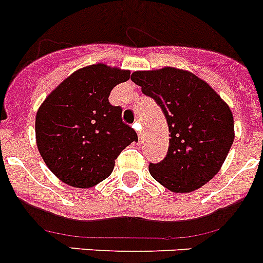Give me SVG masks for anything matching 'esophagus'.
Segmentation results:
<instances>
[{
    "label": "esophagus",
    "mask_w": 263,
    "mask_h": 263,
    "mask_svg": "<svg viewBox=\"0 0 263 263\" xmlns=\"http://www.w3.org/2000/svg\"><path fill=\"white\" fill-rule=\"evenodd\" d=\"M133 127H136L137 130H138V138H139V142H141V141H142V133H141V124H139V122H134V125H133Z\"/></svg>",
    "instance_id": "obj_1"
}]
</instances>
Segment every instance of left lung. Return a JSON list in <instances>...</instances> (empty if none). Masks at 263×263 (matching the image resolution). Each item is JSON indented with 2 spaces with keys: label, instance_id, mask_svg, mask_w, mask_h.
<instances>
[{
  "label": "left lung",
  "instance_id": "left-lung-1",
  "mask_svg": "<svg viewBox=\"0 0 263 263\" xmlns=\"http://www.w3.org/2000/svg\"><path fill=\"white\" fill-rule=\"evenodd\" d=\"M132 80L155 100L170 132L167 155L148 164L153 178L173 192H192L220 171L234 141L232 110L204 80L184 69L136 71Z\"/></svg>",
  "mask_w": 263,
  "mask_h": 263
}]
</instances>
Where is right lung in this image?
<instances>
[{"label": "right lung", "instance_id": "add662e5", "mask_svg": "<svg viewBox=\"0 0 263 263\" xmlns=\"http://www.w3.org/2000/svg\"><path fill=\"white\" fill-rule=\"evenodd\" d=\"M130 71L99 63L75 71L46 97L35 117L36 146L53 175L66 184L89 188L113 171L115 160L133 141L110 90Z\"/></svg>", "mask_w": 263, "mask_h": 263}]
</instances>
